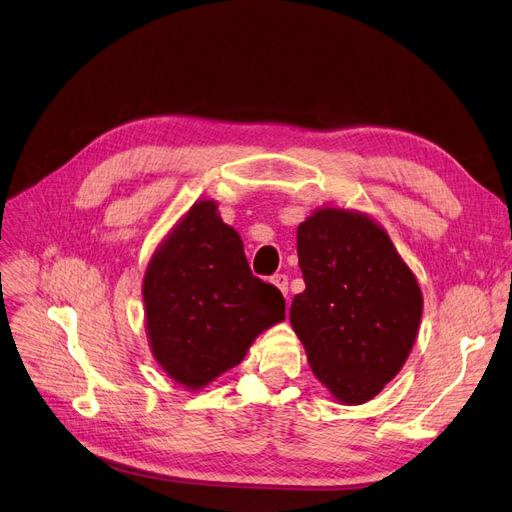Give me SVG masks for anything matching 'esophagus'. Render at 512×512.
Returning <instances> with one entry per match:
<instances>
[{
    "mask_svg": "<svg viewBox=\"0 0 512 512\" xmlns=\"http://www.w3.org/2000/svg\"><path fill=\"white\" fill-rule=\"evenodd\" d=\"M272 283L280 289V293L285 295L287 298V293H289V276H285V274H274L272 276Z\"/></svg>",
    "mask_w": 512,
    "mask_h": 512,
    "instance_id": "esophagus-1",
    "label": "esophagus"
}]
</instances>
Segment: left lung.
Returning a JSON list of instances; mask_svg holds the SVG:
<instances>
[{"label":"left lung","mask_w":512,"mask_h":512,"mask_svg":"<svg viewBox=\"0 0 512 512\" xmlns=\"http://www.w3.org/2000/svg\"><path fill=\"white\" fill-rule=\"evenodd\" d=\"M306 289L291 325L308 364L342 404L372 400L415 344L423 298L383 227L359 212L317 210L298 227Z\"/></svg>","instance_id":"obj_1"}]
</instances>
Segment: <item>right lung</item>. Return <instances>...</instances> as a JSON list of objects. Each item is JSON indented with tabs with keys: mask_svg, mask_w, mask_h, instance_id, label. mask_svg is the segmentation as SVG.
Wrapping results in <instances>:
<instances>
[{
	"mask_svg": "<svg viewBox=\"0 0 512 512\" xmlns=\"http://www.w3.org/2000/svg\"><path fill=\"white\" fill-rule=\"evenodd\" d=\"M151 349L176 383L200 389L244 359L255 336L285 319V298L253 276L217 204H195L144 274Z\"/></svg>",
	"mask_w": 512,
	"mask_h": 512,
	"instance_id": "right-lung-1",
	"label": "right lung"
}]
</instances>
